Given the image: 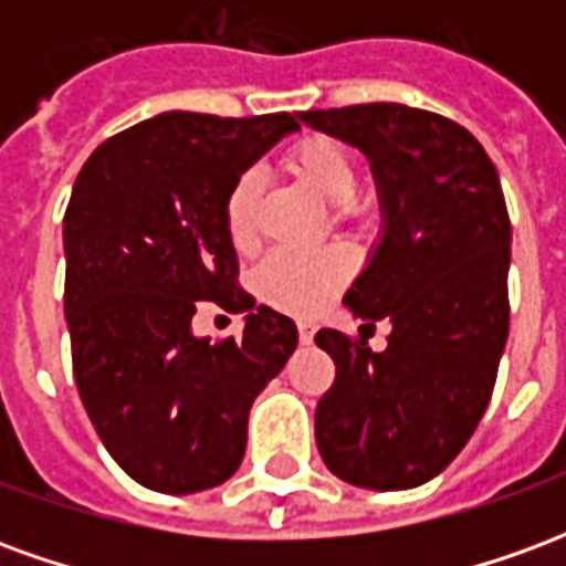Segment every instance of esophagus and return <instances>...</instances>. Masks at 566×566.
<instances>
[{
  "label": "esophagus",
  "mask_w": 566,
  "mask_h": 566,
  "mask_svg": "<svg viewBox=\"0 0 566 566\" xmlns=\"http://www.w3.org/2000/svg\"><path fill=\"white\" fill-rule=\"evenodd\" d=\"M296 333H300V343L308 345L312 339H315V321L300 318V321H296Z\"/></svg>",
  "instance_id": "obj_1"
}]
</instances>
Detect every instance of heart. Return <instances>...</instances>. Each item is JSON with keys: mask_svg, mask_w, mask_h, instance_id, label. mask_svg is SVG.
<instances>
[{"mask_svg": "<svg viewBox=\"0 0 566 566\" xmlns=\"http://www.w3.org/2000/svg\"><path fill=\"white\" fill-rule=\"evenodd\" d=\"M284 166L315 187L321 197L336 202V209L352 211V193L357 185V169L345 142L327 133H308L284 150ZM258 199L260 175L245 169L223 199V230L239 251H248L258 239ZM355 260L339 245L327 248H279L254 270V294L270 306L291 315H315L331 303L336 291L348 282Z\"/></svg>", "mask_w": 566, "mask_h": 566, "instance_id": "obj_1", "label": "heart"}]
</instances>
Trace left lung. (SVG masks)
<instances>
[{"label": "left lung", "mask_w": 566, "mask_h": 566, "mask_svg": "<svg viewBox=\"0 0 566 566\" xmlns=\"http://www.w3.org/2000/svg\"><path fill=\"white\" fill-rule=\"evenodd\" d=\"M355 145L379 185L385 233L345 294L364 326L392 321L373 353L318 331L336 379L315 409L327 470L373 491H406L449 467L482 421L510 336V211L470 129L400 103L300 112Z\"/></svg>", "instance_id": "left-lung-1"}]
</instances>
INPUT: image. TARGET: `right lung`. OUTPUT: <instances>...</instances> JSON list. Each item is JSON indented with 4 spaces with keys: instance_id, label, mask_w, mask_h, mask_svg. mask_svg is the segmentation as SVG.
I'll return each mask as SVG.
<instances>
[{
    "instance_id": "right-lung-1",
    "label": "right lung",
    "mask_w": 566,
    "mask_h": 566,
    "mask_svg": "<svg viewBox=\"0 0 566 566\" xmlns=\"http://www.w3.org/2000/svg\"><path fill=\"white\" fill-rule=\"evenodd\" d=\"M294 129L287 112H166L105 139L75 178L63 218L75 385L108 454L150 491L227 482L254 397L294 355L296 324L239 287L223 230L235 175ZM199 298L245 311L243 336L193 337Z\"/></svg>"
}]
</instances>
